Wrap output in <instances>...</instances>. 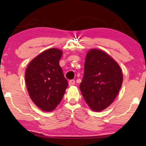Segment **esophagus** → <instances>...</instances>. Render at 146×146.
I'll use <instances>...</instances> for the list:
<instances>
[{
    "instance_id": "esophagus-1",
    "label": "esophagus",
    "mask_w": 146,
    "mask_h": 146,
    "mask_svg": "<svg viewBox=\"0 0 146 146\" xmlns=\"http://www.w3.org/2000/svg\"><path fill=\"white\" fill-rule=\"evenodd\" d=\"M68 84H69V86H73V85L75 84V81L74 80H70L69 82H68Z\"/></svg>"
}]
</instances>
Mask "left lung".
I'll return each mask as SVG.
<instances>
[{"mask_svg": "<svg viewBox=\"0 0 146 146\" xmlns=\"http://www.w3.org/2000/svg\"><path fill=\"white\" fill-rule=\"evenodd\" d=\"M123 82L119 65L105 52L90 49L87 53L80 88L93 110L106 109L116 98Z\"/></svg>", "mask_w": 146, "mask_h": 146, "instance_id": "obj_1", "label": "left lung"}]
</instances>
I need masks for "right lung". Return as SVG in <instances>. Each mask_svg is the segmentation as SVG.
I'll list each match as a JSON object with an SVG mask.
<instances>
[{
  "label": "right lung",
  "instance_id": "1",
  "mask_svg": "<svg viewBox=\"0 0 146 146\" xmlns=\"http://www.w3.org/2000/svg\"><path fill=\"white\" fill-rule=\"evenodd\" d=\"M62 51L52 48L43 51L29 64L25 72L28 93L41 110L51 112L62 99L68 82L59 61Z\"/></svg>",
  "mask_w": 146,
  "mask_h": 146
}]
</instances>
